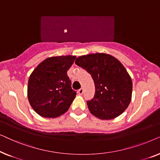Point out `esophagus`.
<instances>
[{"label":"esophagus","instance_id":"34e87169","mask_svg":"<svg viewBox=\"0 0 160 160\" xmlns=\"http://www.w3.org/2000/svg\"><path fill=\"white\" fill-rule=\"evenodd\" d=\"M78 94H79V95H82V94L84 93V89H83V88L79 89L78 90Z\"/></svg>","mask_w":160,"mask_h":160}]
</instances>
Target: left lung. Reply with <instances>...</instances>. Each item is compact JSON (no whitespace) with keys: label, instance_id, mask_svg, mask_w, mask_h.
<instances>
[{"label":"left lung","instance_id":"1","mask_svg":"<svg viewBox=\"0 0 160 160\" xmlns=\"http://www.w3.org/2000/svg\"><path fill=\"white\" fill-rule=\"evenodd\" d=\"M75 63L86 70L94 80L95 92L87 103L92 114L100 119H112L128 108L132 83L121 62L110 54H91L78 57Z\"/></svg>","mask_w":160,"mask_h":160}]
</instances>
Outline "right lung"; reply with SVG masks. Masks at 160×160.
<instances>
[{
	"mask_svg": "<svg viewBox=\"0 0 160 160\" xmlns=\"http://www.w3.org/2000/svg\"><path fill=\"white\" fill-rule=\"evenodd\" d=\"M75 56L46 59L30 74L28 97L30 106L41 117L55 118L68 110L76 97L67 71Z\"/></svg>",
	"mask_w": 160,
	"mask_h": 160,
	"instance_id": "add662e5",
	"label": "right lung"
}]
</instances>
